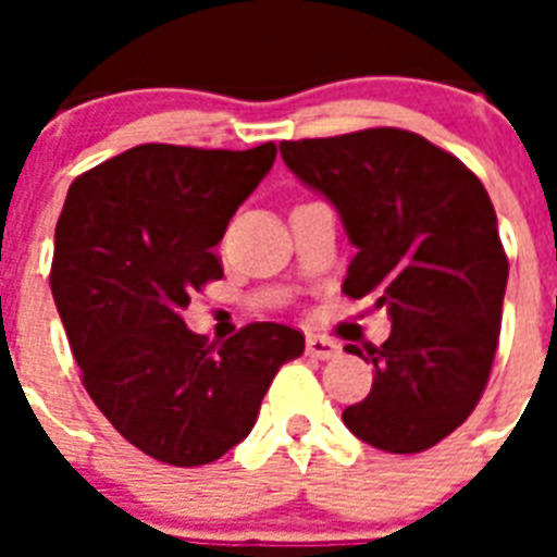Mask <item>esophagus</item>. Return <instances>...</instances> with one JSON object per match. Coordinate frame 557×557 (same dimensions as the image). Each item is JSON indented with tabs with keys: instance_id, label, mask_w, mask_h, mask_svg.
I'll return each mask as SVG.
<instances>
[{
	"instance_id": "esophagus-1",
	"label": "esophagus",
	"mask_w": 557,
	"mask_h": 557,
	"mask_svg": "<svg viewBox=\"0 0 557 557\" xmlns=\"http://www.w3.org/2000/svg\"><path fill=\"white\" fill-rule=\"evenodd\" d=\"M306 352L312 358H321V361H330V358H335L341 352L338 341L326 338V335H309L306 338Z\"/></svg>"
}]
</instances>
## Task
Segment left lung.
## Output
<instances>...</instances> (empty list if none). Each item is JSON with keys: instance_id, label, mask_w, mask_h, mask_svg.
<instances>
[{"instance_id": "obj_1", "label": "left lung", "mask_w": 557, "mask_h": 557, "mask_svg": "<svg viewBox=\"0 0 557 557\" xmlns=\"http://www.w3.org/2000/svg\"><path fill=\"white\" fill-rule=\"evenodd\" d=\"M280 156L338 208L358 248L344 292L393 321L381 347H347L375 379L344 424L389 454L433 448L471 416L497 352L509 260L483 182L396 126L283 141Z\"/></svg>"}]
</instances>
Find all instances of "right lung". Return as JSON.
I'll use <instances>...</instances> for the list:
<instances>
[{
    "label": "right lung",
    "instance_id": "right-lung-1",
    "mask_svg": "<svg viewBox=\"0 0 557 557\" xmlns=\"http://www.w3.org/2000/svg\"><path fill=\"white\" fill-rule=\"evenodd\" d=\"M277 147L141 144L72 182L57 219L51 295L91 401L168 466H208L251 433L304 335L248 323L222 347L187 330L193 292L222 277L210 251Z\"/></svg>",
    "mask_w": 557,
    "mask_h": 557
}]
</instances>
